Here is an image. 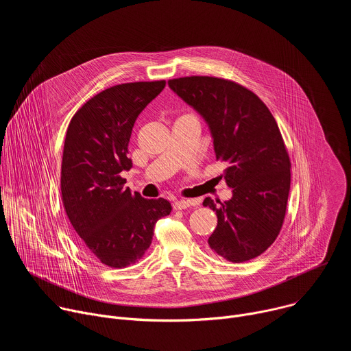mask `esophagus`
<instances>
[{"label": "esophagus", "instance_id": "esophagus-1", "mask_svg": "<svg viewBox=\"0 0 351 351\" xmlns=\"http://www.w3.org/2000/svg\"><path fill=\"white\" fill-rule=\"evenodd\" d=\"M197 202L195 199H178V202L173 203V210H186L190 206H195Z\"/></svg>", "mask_w": 351, "mask_h": 351}]
</instances>
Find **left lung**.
I'll return each mask as SVG.
<instances>
[{
  "label": "left lung",
  "instance_id": "obj_1",
  "mask_svg": "<svg viewBox=\"0 0 351 351\" xmlns=\"http://www.w3.org/2000/svg\"><path fill=\"white\" fill-rule=\"evenodd\" d=\"M169 87L207 122L217 160L232 198L217 206L218 225L208 239L213 252L232 263L263 254L278 237L290 190V160L275 118L258 95L232 80L187 76Z\"/></svg>",
  "mask_w": 351,
  "mask_h": 351
}]
</instances>
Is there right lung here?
<instances>
[{
    "mask_svg": "<svg viewBox=\"0 0 351 351\" xmlns=\"http://www.w3.org/2000/svg\"><path fill=\"white\" fill-rule=\"evenodd\" d=\"M165 80L117 84L95 94L73 115L65 137L61 193L83 245L104 265L125 268L152 244L154 226L171 214L168 199L143 198L125 187L128 145L140 112Z\"/></svg>",
    "mask_w": 351,
    "mask_h": 351,
    "instance_id": "obj_1",
    "label": "right lung"
}]
</instances>
